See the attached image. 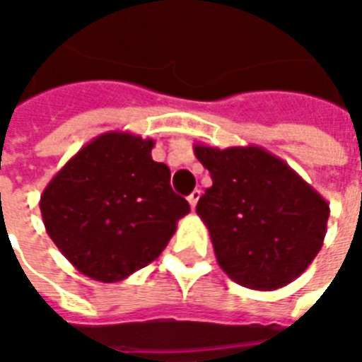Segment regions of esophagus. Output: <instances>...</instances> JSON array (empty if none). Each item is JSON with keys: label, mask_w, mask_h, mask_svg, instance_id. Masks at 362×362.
I'll list each match as a JSON object with an SVG mask.
<instances>
[{"label": "esophagus", "mask_w": 362, "mask_h": 362, "mask_svg": "<svg viewBox=\"0 0 362 362\" xmlns=\"http://www.w3.org/2000/svg\"><path fill=\"white\" fill-rule=\"evenodd\" d=\"M199 197H202V192H199V189H194V192H192V194L188 196V202H189V205H192V209H196Z\"/></svg>", "instance_id": "obj_1"}]
</instances>
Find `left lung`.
I'll return each instance as SVG.
<instances>
[{
    "label": "left lung",
    "instance_id": "obj_1",
    "mask_svg": "<svg viewBox=\"0 0 362 362\" xmlns=\"http://www.w3.org/2000/svg\"><path fill=\"white\" fill-rule=\"evenodd\" d=\"M213 186L196 211L230 279L275 291L310 266L324 244L329 204L291 166L258 145H194Z\"/></svg>",
    "mask_w": 362,
    "mask_h": 362
}]
</instances>
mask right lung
<instances>
[{"label": "right lung", "mask_w": 362, "mask_h": 362, "mask_svg": "<svg viewBox=\"0 0 362 362\" xmlns=\"http://www.w3.org/2000/svg\"><path fill=\"white\" fill-rule=\"evenodd\" d=\"M155 139L106 132L54 174L40 196L44 227L83 275L127 279L160 256L189 205L170 188V170L155 163Z\"/></svg>", "instance_id": "right-lung-1"}]
</instances>
